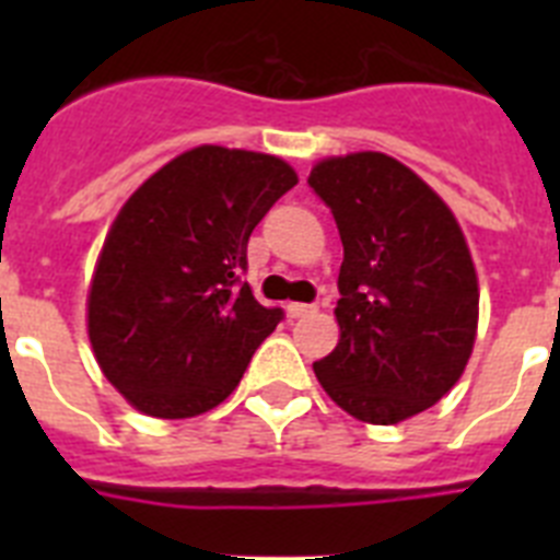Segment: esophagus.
I'll return each instance as SVG.
<instances>
[{
  "label": "esophagus",
  "instance_id": "1",
  "mask_svg": "<svg viewBox=\"0 0 560 560\" xmlns=\"http://www.w3.org/2000/svg\"><path fill=\"white\" fill-rule=\"evenodd\" d=\"M308 314H316V305L289 303V316H291V319H300V316H308Z\"/></svg>",
  "mask_w": 560,
  "mask_h": 560
}]
</instances>
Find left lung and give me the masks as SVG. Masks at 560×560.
<instances>
[{
    "instance_id": "obj_1",
    "label": "left lung",
    "mask_w": 560,
    "mask_h": 560,
    "mask_svg": "<svg viewBox=\"0 0 560 560\" xmlns=\"http://www.w3.org/2000/svg\"><path fill=\"white\" fill-rule=\"evenodd\" d=\"M339 226V345L314 361L325 393L364 423H398L463 375L479 316L477 271L457 219L418 173L361 151L311 171Z\"/></svg>"
}]
</instances>
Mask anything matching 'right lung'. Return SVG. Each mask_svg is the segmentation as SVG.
Returning a JSON list of instances; mask_svg holds the SVG:
<instances>
[{
	"label": "right lung",
	"instance_id": "1",
	"mask_svg": "<svg viewBox=\"0 0 560 560\" xmlns=\"http://www.w3.org/2000/svg\"><path fill=\"white\" fill-rule=\"evenodd\" d=\"M296 173L277 156L201 145L120 210L89 289L103 375L151 418H192L237 387L283 308L255 300L249 235Z\"/></svg>",
	"mask_w": 560,
	"mask_h": 560
}]
</instances>
